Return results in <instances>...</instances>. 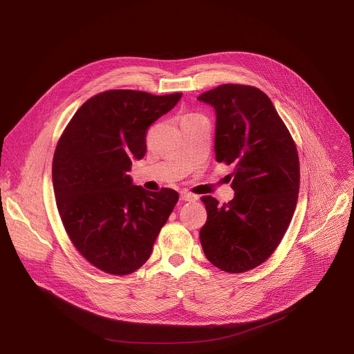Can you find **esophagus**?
<instances>
[{
	"instance_id": "esophagus-1",
	"label": "esophagus",
	"mask_w": 354,
	"mask_h": 354,
	"mask_svg": "<svg viewBox=\"0 0 354 354\" xmlns=\"http://www.w3.org/2000/svg\"><path fill=\"white\" fill-rule=\"evenodd\" d=\"M197 197L189 192H180V200L183 201H194Z\"/></svg>"
}]
</instances>
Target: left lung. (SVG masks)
<instances>
[{
    "label": "left lung",
    "mask_w": 354,
    "mask_h": 354,
    "mask_svg": "<svg viewBox=\"0 0 354 354\" xmlns=\"http://www.w3.org/2000/svg\"><path fill=\"white\" fill-rule=\"evenodd\" d=\"M197 99L216 111V160L234 165L235 192L223 206L212 196L201 197L207 221L200 242L216 268L248 272L269 259L292 218L297 148L269 96L255 86L224 84Z\"/></svg>",
    "instance_id": "obj_1"
}]
</instances>
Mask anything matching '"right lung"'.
<instances>
[{
	"label": "right lung",
	"mask_w": 354,
	"mask_h": 354,
	"mask_svg": "<svg viewBox=\"0 0 354 354\" xmlns=\"http://www.w3.org/2000/svg\"><path fill=\"white\" fill-rule=\"evenodd\" d=\"M182 93L112 89L88 99L62 134L53 157V187L63 225L95 268L124 276L141 268L179 194L148 192L129 175L145 156V133Z\"/></svg>",
	"instance_id": "obj_1"
}]
</instances>
